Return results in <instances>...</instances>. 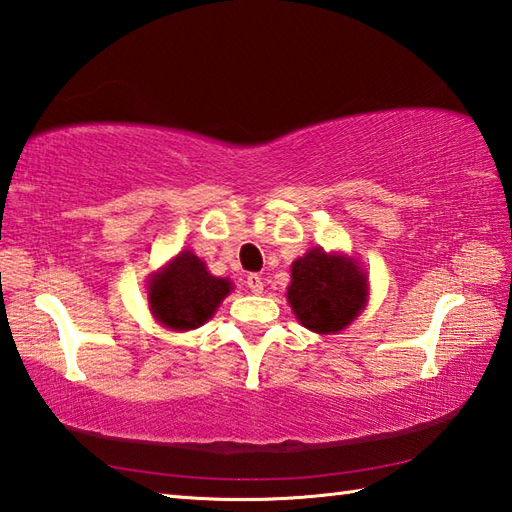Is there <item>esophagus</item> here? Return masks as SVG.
Listing matches in <instances>:
<instances>
[{"label":"esophagus","instance_id":"obj_1","mask_svg":"<svg viewBox=\"0 0 512 512\" xmlns=\"http://www.w3.org/2000/svg\"><path fill=\"white\" fill-rule=\"evenodd\" d=\"M247 287H249V291L252 293H263V278H260L258 274H249L247 276Z\"/></svg>","mask_w":512,"mask_h":512}]
</instances>
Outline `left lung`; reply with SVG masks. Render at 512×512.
<instances>
[{"mask_svg": "<svg viewBox=\"0 0 512 512\" xmlns=\"http://www.w3.org/2000/svg\"><path fill=\"white\" fill-rule=\"evenodd\" d=\"M366 295V276L350 258L313 249L293 263L287 298L300 324L315 333L342 331L359 315Z\"/></svg>", "mask_w": 512, "mask_h": 512, "instance_id": "obj_1", "label": "left lung"}]
</instances>
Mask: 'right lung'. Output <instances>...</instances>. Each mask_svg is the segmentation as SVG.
<instances>
[{
  "label": "right lung",
  "mask_w": 512,
  "mask_h": 512,
  "mask_svg": "<svg viewBox=\"0 0 512 512\" xmlns=\"http://www.w3.org/2000/svg\"><path fill=\"white\" fill-rule=\"evenodd\" d=\"M230 287V280L210 276L195 254L181 252L151 282V311L164 326L188 331L210 320Z\"/></svg>",
  "instance_id": "right-lung-1"
}]
</instances>
